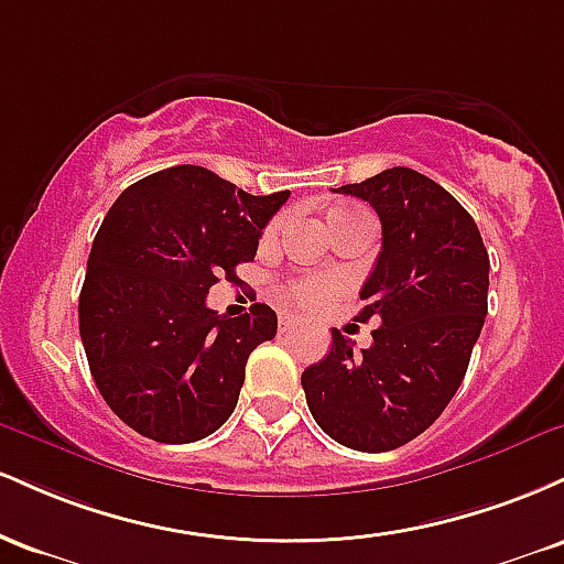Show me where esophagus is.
I'll return each instance as SVG.
<instances>
[{"label": "esophagus", "instance_id": "esophagus-1", "mask_svg": "<svg viewBox=\"0 0 564 564\" xmlns=\"http://www.w3.org/2000/svg\"><path fill=\"white\" fill-rule=\"evenodd\" d=\"M278 323H281V332H289V328L300 326V318H296V315H291V313H281V315H278Z\"/></svg>", "mask_w": 564, "mask_h": 564}]
</instances>
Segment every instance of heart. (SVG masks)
Here are the masks:
<instances>
[{
    "label": "heart",
    "instance_id": "heart-1",
    "mask_svg": "<svg viewBox=\"0 0 564 564\" xmlns=\"http://www.w3.org/2000/svg\"><path fill=\"white\" fill-rule=\"evenodd\" d=\"M360 212L364 209H358V206L339 204L328 212V223H332V219H339V217L360 215ZM275 230H278V223H270L268 230H264V238H273ZM332 289H334V283L328 281V278H313V281H300V283H294V286H289V294L302 304H315V302H321L323 296L332 294Z\"/></svg>",
    "mask_w": 564,
    "mask_h": 564
}]
</instances>
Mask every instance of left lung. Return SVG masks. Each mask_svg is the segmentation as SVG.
I'll list each match as a JSON object with an SVG mask.
<instances>
[{"label":"left lung","mask_w":564,"mask_h":564,"mask_svg":"<svg viewBox=\"0 0 564 564\" xmlns=\"http://www.w3.org/2000/svg\"><path fill=\"white\" fill-rule=\"evenodd\" d=\"M336 193L368 200L381 219L355 315L379 328L360 355L334 328L332 352L304 368L302 387L328 437L384 453L422 435L462 387L488 315L490 260L469 212L416 170L392 166Z\"/></svg>","instance_id":"8db88e82"}]
</instances>
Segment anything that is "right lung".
<instances>
[{"instance_id":"right-lung-1","label":"right lung","mask_w":564,"mask_h":564,"mask_svg":"<svg viewBox=\"0 0 564 564\" xmlns=\"http://www.w3.org/2000/svg\"><path fill=\"white\" fill-rule=\"evenodd\" d=\"M289 191L251 196L180 164L129 185L89 251L79 332L111 411L156 443H196L230 419L251 349L273 339L275 310L228 318L206 307L219 278L251 262Z\"/></svg>"}]
</instances>
